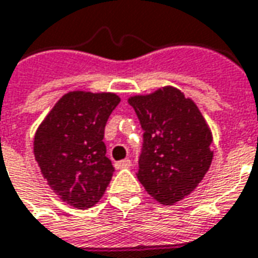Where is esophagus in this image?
I'll use <instances>...</instances> for the list:
<instances>
[{"label":"esophagus","mask_w":258,"mask_h":258,"mask_svg":"<svg viewBox=\"0 0 258 258\" xmlns=\"http://www.w3.org/2000/svg\"><path fill=\"white\" fill-rule=\"evenodd\" d=\"M132 167V161L129 160V158H125V160H122V161L115 162V168H118V169H122V168H129Z\"/></svg>","instance_id":"1"}]
</instances>
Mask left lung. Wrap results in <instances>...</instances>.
Here are the masks:
<instances>
[{"label": "left lung", "mask_w": 258, "mask_h": 258, "mask_svg": "<svg viewBox=\"0 0 258 258\" xmlns=\"http://www.w3.org/2000/svg\"><path fill=\"white\" fill-rule=\"evenodd\" d=\"M143 127L138 179L154 200L172 206L189 196L213 161V133L196 103L165 86L127 98Z\"/></svg>", "instance_id": "8db88e82"}]
</instances>
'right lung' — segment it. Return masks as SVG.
<instances>
[{
  "mask_svg": "<svg viewBox=\"0 0 258 258\" xmlns=\"http://www.w3.org/2000/svg\"><path fill=\"white\" fill-rule=\"evenodd\" d=\"M119 101L115 93L69 91L36 131L33 151L40 171L62 202L78 210L100 202L112 178L103 139Z\"/></svg>",
  "mask_w": 258,
  "mask_h": 258,
  "instance_id": "obj_1",
  "label": "right lung"
}]
</instances>
